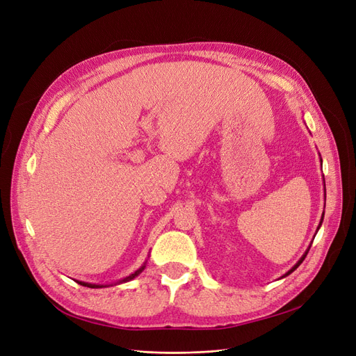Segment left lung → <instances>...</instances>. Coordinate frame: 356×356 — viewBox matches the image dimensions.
<instances>
[{"label": "left lung", "mask_w": 356, "mask_h": 356, "mask_svg": "<svg viewBox=\"0 0 356 356\" xmlns=\"http://www.w3.org/2000/svg\"><path fill=\"white\" fill-rule=\"evenodd\" d=\"M321 222H323V219H321ZM321 222H320V225H321ZM318 227H320V226H318ZM309 248H311V247H309ZM309 248H308V250H307V252H305V254H304V255H302V257H301V260H300V261H298V263H296V264H295V266H293V267H292V268H291V270H289V272H288V273H286V275H285V276H288V275H291V273H292V272H293V270H296V268H298V266H300V264H301V263H302V261H304V260H305V257H307V254H308V251H309Z\"/></svg>", "instance_id": "obj_1"}]
</instances>
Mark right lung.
<instances>
[{
    "mask_svg": "<svg viewBox=\"0 0 356 356\" xmlns=\"http://www.w3.org/2000/svg\"><path fill=\"white\" fill-rule=\"evenodd\" d=\"M145 268V266L143 267H141V268H138L137 270V272H134L133 275H130L129 277H125L122 282H129V280H131V279H134L140 272H141V270H143ZM79 283V285H81V286H88V288H102L101 285H92V283H84V282H77Z\"/></svg>",
    "mask_w": 356,
    "mask_h": 356,
    "instance_id": "obj_1",
    "label": "right lung"
}]
</instances>
